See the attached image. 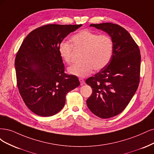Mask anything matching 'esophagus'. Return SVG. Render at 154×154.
<instances>
[{
    "label": "esophagus",
    "instance_id": "obj_1",
    "mask_svg": "<svg viewBox=\"0 0 154 154\" xmlns=\"http://www.w3.org/2000/svg\"><path fill=\"white\" fill-rule=\"evenodd\" d=\"M79 81H80L81 85H83V84H84V83H85V81H84V79H82V78H80V79H79Z\"/></svg>",
    "mask_w": 154,
    "mask_h": 154
}]
</instances>
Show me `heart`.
<instances>
[{
	"instance_id": "b5f03b06",
	"label": "heart",
	"mask_w": 154,
	"mask_h": 154,
	"mask_svg": "<svg viewBox=\"0 0 154 154\" xmlns=\"http://www.w3.org/2000/svg\"><path fill=\"white\" fill-rule=\"evenodd\" d=\"M72 44L61 41L58 45V52L61 57L67 64L72 63L73 48L82 51L81 56L82 62L70 66L68 72L79 77H84L92 70H101L109 63L113 53L114 43L112 38L106 34L94 32L84 29L71 38Z\"/></svg>"
}]
</instances>
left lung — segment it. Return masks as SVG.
Here are the masks:
<instances>
[{"label": "left lung", "mask_w": 154, "mask_h": 154, "mask_svg": "<svg viewBox=\"0 0 154 154\" xmlns=\"http://www.w3.org/2000/svg\"><path fill=\"white\" fill-rule=\"evenodd\" d=\"M90 26L109 34L114 49L109 63L86 80L93 89L86 103L95 115L109 118L125 109L137 90L140 81V51L131 34L118 24L102 23Z\"/></svg>", "instance_id": "left-lung-1"}]
</instances>
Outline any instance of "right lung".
<instances>
[{
	"mask_svg": "<svg viewBox=\"0 0 154 154\" xmlns=\"http://www.w3.org/2000/svg\"><path fill=\"white\" fill-rule=\"evenodd\" d=\"M82 26L45 25L29 33L20 47L14 61L17 87L36 115H56L64 106L66 94L80 85L77 76L64 73L58 45Z\"/></svg>",
	"mask_w": 154,
	"mask_h": 154,
	"instance_id": "add662e5",
	"label": "right lung"
}]
</instances>
